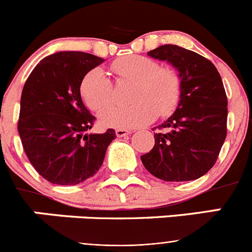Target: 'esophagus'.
<instances>
[{
    "label": "esophagus",
    "instance_id": "34e87169",
    "mask_svg": "<svg viewBox=\"0 0 252 252\" xmlns=\"http://www.w3.org/2000/svg\"><path fill=\"white\" fill-rule=\"evenodd\" d=\"M130 130H125V128H117V130H116V136L117 137H125L127 136V135H130Z\"/></svg>",
    "mask_w": 252,
    "mask_h": 252
}]
</instances>
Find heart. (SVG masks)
I'll return each mask as SVG.
<instances>
[{
	"label": "heart",
	"mask_w": 252,
	"mask_h": 252,
	"mask_svg": "<svg viewBox=\"0 0 252 252\" xmlns=\"http://www.w3.org/2000/svg\"><path fill=\"white\" fill-rule=\"evenodd\" d=\"M110 70L117 81L133 82L128 106H113L101 115V124L108 127L133 128L148 125L157 115L168 117L174 112L182 94L180 78L174 69L158 64L144 55H128L116 60ZM84 103L94 112L104 110L113 99V84L108 75L94 68L81 83Z\"/></svg>",
	"instance_id": "b5f03b06"
}]
</instances>
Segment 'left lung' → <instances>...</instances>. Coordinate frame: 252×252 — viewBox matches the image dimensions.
Wrapping results in <instances>:
<instances>
[{
  "label": "left lung",
  "mask_w": 252,
  "mask_h": 252,
  "mask_svg": "<svg viewBox=\"0 0 252 252\" xmlns=\"http://www.w3.org/2000/svg\"><path fill=\"white\" fill-rule=\"evenodd\" d=\"M148 55L178 69L182 94L175 112L154 132L155 145L142 155V164L165 182L198 179L216 164L227 135L221 75L211 60L178 45H161Z\"/></svg>",
  "instance_id": "obj_1"
}]
</instances>
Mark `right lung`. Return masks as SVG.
Returning a JSON list of instances; mask_svg holds the SVG:
<instances>
[{
	"label": "right lung",
	"instance_id": "right-lung-1",
	"mask_svg": "<svg viewBox=\"0 0 252 252\" xmlns=\"http://www.w3.org/2000/svg\"><path fill=\"white\" fill-rule=\"evenodd\" d=\"M82 51L44 58L25 82L20 102L19 135L29 160L44 179L75 186L99 170L116 132L90 133L95 121L81 97L87 73L103 63Z\"/></svg>",
	"mask_w": 252,
	"mask_h": 252
}]
</instances>
